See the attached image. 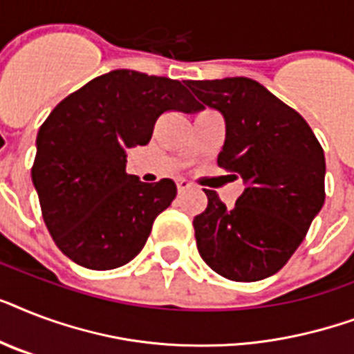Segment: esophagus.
<instances>
[{"mask_svg":"<svg viewBox=\"0 0 354 354\" xmlns=\"http://www.w3.org/2000/svg\"><path fill=\"white\" fill-rule=\"evenodd\" d=\"M176 187H178V193H185L187 189H191V183H189L185 178H178Z\"/></svg>","mask_w":354,"mask_h":354,"instance_id":"1","label":"esophagus"}]
</instances>
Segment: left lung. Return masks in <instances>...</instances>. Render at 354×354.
<instances>
[{
	"mask_svg": "<svg viewBox=\"0 0 354 354\" xmlns=\"http://www.w3.org/2000/svg\"><path fill=\"white\" fill-rule=\"evenodd\" d=\"M200 106L226 119L218 167L246 189L233 207L204 189L207 207L194 216L200 257L232 281L279 272L325 202V156L313 128L264 86L246 77L187 80Z\"/></svg>",
	"mask_w": 354,
	"mask_h": 354,
	"instance_id": "left-lung-1",
	"label": "left lung"
}]
</instances>
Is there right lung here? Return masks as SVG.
<instances>
[{
  "label": "right lung",
  "mask_w": 354,
  "mask_h": 354,
  "mask_svg": "<svg viewBox=\"0 0 354 354\" xmlns=\"http://www.w3.org/2000/svg\"><path fill=\"white\" fill-rule=\"evenodd\" d=\"M200 108L182 82L132 69L101 75L58 102L36 138L30 176L64 255L84 268L112 270L143 250L176 185L127 174V150L149 143L165 112Z\"/></svg>",
  "instance_id": "add662e5"
}]
</instances>
